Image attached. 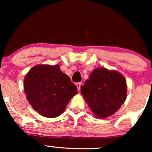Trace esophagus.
Segmentation results:
<instances>
[{
	"instance_id": "34e87169",
	"label": "esophagus",
	"mask_w": 152,
	"mask_h": 152,
	"mask_svg": "<svg viewBox=\"0 0 152 152\" xmlns=\"http://www.w3.org/2000/svg\"><path fill=\"white\" fill-rule=\"evenodd\" d=\"M81 82H78V83H76V86H77L78 91H79L81 90Z\"/></svg>"
}]
</instances>
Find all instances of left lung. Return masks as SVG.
Wrapping results in <instances>:
<instances>
[{"mask_svg": "<svg viewBox=\"0 0 152 152\" xmlns=\"http://www.w3.org/2000/svg\"><path fill=\"white\" fill-rule=\"evenodd\" d=\"M88 105L97 118H106L120 109L126 98V81L116 71L95 69L81 86Z\"/></svg>", "mask_w": 152, "mask_h": 152, "instance_id": "1", "label": "left lung"}]
</instances>
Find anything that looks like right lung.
Segmentation results:
<instances>
[{
    "label": "right lung",
    "instance_id": "1",
    "mask_svg": "<svg viewBox=\"0 0 152 152\" xmlns=\"http://www.w3.org/2000/svg\"><path fill=\"white\" fill-rule=\"evenodd\" d=\"M24 91L29 104L38 114L48 118L60 116L77 86L58 65H37L24 78Z\"/></svg>",
    "mask_w": 152,
    "mask_h": 152
}]
</instances>
